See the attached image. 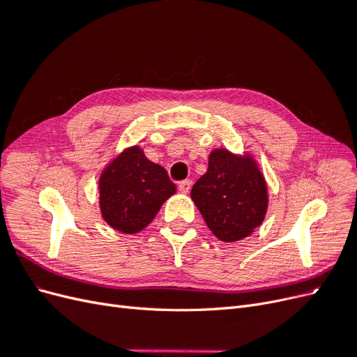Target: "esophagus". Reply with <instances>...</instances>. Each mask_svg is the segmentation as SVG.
Returning a JSON list of instances; mask_svg holds the SVG:
<instances>
[{
    "mask_svg": "<svg viewBox=\"0 0 357 357\" xmlns=\"http://www.w3.org/2000/svg\"><path fill=\"white\" fill-rule=\"evenodd\" d=\"M190 188H192V181L190 180H183V181L178 183V190L181 193H188L190 190Z\"/></svg>",
    "mask_w": 357,
    "mask_h": 357,
    "instance_id": "34e87169",
    "label": "esophagus"
}]
</instances>
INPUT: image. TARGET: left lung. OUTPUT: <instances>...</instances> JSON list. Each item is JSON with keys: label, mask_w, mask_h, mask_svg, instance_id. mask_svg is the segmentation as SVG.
I'll list each match as a JSON object with an SVG mask.
<instances>
[{"label": "left lung", "mask_w": 357, "mask_h": 357, "mask_svg": "<svg viewBox=\"0 0 357 357\" xmlns=\"http://www.w3.org/2000/svg\"><path fill=\"white\" fill-rule=\"evenodd\" d=\"M190 197L210 231L226 243L250 235L262 223L268 205L266 183L255 162L223 149L210 155L208 169Z\"/></svg>", "instance_id": "left-lung-1"}]
</instances>
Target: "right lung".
I'll list each match as a JSON object with an SVG mask.
<instances>
[{"label": "right lung", "mask_w": 357, "mask_h": 357, "mask_svg": "<svg viewBox=\"0 0 357 357\" xmlns=\"http://www.w3.org/2000/svg\"><path fill=\"white\" fill-rule=\"evenodd\" d=\"M176 192L167 171L138 147L126 150L100 180L102 218L112 228L135 234L153 220L160 205Z\"/></svg>", "instance_id": "right-lung-1"}]
</instances>
